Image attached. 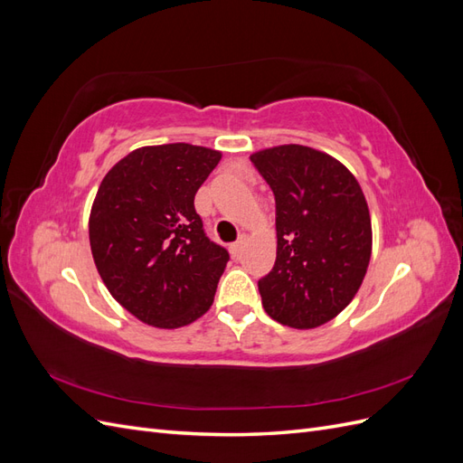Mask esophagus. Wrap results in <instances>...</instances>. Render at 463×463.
Masks as SVG:
<instances>
[{
    "label": "esophagus",
    "mask_w": 463,
    "mask_h": 463,
    "mask_svg": "<svg viewBox=\"0 0 463 463\" xmlns=\"http://www.w3.org/2000/svg\"><path fill=\"white\" fill-rule=\"evenodd\" d=\"M245 243H247V237H245V235H241L240 240H237V241L230 247V250H232V257H233V259H240V257H241L243 249H245Z\"/></svg>",
    "instance_id": "obj_1"
}]
</instances>
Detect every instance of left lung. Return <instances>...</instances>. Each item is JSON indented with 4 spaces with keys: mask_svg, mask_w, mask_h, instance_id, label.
<instances>
[{
    "mask_svg": "<svg viewBox=\"0 0 463 463\" xmlns=\"http://www.w3.org/2000/svg\"><path fill=\"white\" fill-rule=\"evenodd\" d=\"M250 162L276 201V262L259 279L264 311L291 328H315L355 298L371 260L369 206L357 179L328 154L282 145Z\"/></svg>",
    "mask_w": 463,
    "mask_h": 463,
    "instance_id": "obj_1",
    "label": "left lung"
}]
</instances>
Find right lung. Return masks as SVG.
<instances>
[{"label": "right lung", "mask_w": 463, "mask_h": 463, "mask_svg": "<svg viewBox=\"0 0 463 463\" xmlns=\"http://www.w3.org/2000/svg\"><path fill=\"white\" fill-rule=\"evenodd\" d=\"M220 158L187 143L143 146L98 187L89 220L98 274L150 326L191 325L214 301L230 253L206 237L194 194Z\"/></svg>", "instance_id": "add662e5"}]
</instances>
